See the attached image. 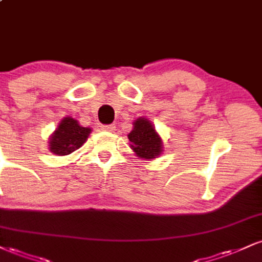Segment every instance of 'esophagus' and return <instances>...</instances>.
Masks as SVG:
<instances>
[{
    "label": "esophagus",
    "instance_id": "34e87169",
    "mask_svg": "<svg viewBox=\"0 0 262 262\" xmlns=\"http://www.w3.org/2000/svg\"><path fill=\"white\" fill-rule=\"evenodd\" d=\"M116 125L115 124H102L101 125V129L102 130H106V132H113L115 130Z\"/></svg>",
    "mask_w": 262,
    "mask_h": 262
}]
</instances>
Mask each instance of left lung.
<instances>
[{"label": "left lung", "instance_id": "obj_1", "mask_svg": "<svg viewBox=\"0 0 262 262\" xmlns=\"http://www.w3.org/2000/svg\"><path fill=\"white\" fill-rule=\"evenodd\" d=\"M134 128L128 134L130 147L135 155L140 159L152 160L162 154V139L156 133L155 128L146 118H138L134 122Z\"/></svg>", "mask_w": 262, "mask_h": 262}]
</instances>
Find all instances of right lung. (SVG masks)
Listing matches in <instances>:
<instances>
[{
    "label": "right lung",
    "instance_id": "add662e5",
    "mask_svg": "<svg viewBox=\"0 0 262 262\" xmlns=\"http://www.w3.org/2000/svg\"><path fill=\"white\" fill-rule=\"evenodd\" d=\"M90 133V128L81 127L78 121L72 117H64L50 137V151L58 156L69 155L79 149Z\"/></svg>",
    "mask_w": 262,
    "mask_h": 262
}]
</instances>
